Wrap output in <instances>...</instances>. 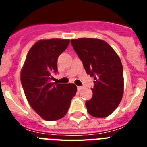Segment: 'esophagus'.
I'll return each instance as SVG.
<instances>
[{"instance_id": "obj_1", "label": "esophagus", "mask_w": 147, "mask_h": 147, "mask_svg": "<svg viewBox=\"0 0 147 147\" xmlns=\"http://www.w3.org/2000/svg\"><path fill=\"white\" fill-rule=\"evenodd\" d=\"M83 88L82 87H81V86H78V87H77V89H78V92H80L81 90Z\"/></svg>"}]
</instances>
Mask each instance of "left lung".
<instances>
[{"label":"left lung","mask_w":147,"mask_h":147,"mask_svg":"<svg viewBox=\"0 0 147 147\" xmlns=\"http://www.w3.org/2000/svg\"><path fill=\"white\" fill-rule=\"evenodd\" d=\"M71 43L87 74L94 77L93 96L85 102L90 115L106 117L121 102L123 72L120 57L107 42L100 39H71Z\"/></svg>","instance_id":"obj_1"}]
</instances>
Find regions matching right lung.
Instances as JSON below:
<instances>
[{
	"label": "right lung",
	"mask_w": 147,
	"mask_h": 147,
	"mask_svg": "<svg viewBox=\"0 0 147 147\" xmlns=\"http://www.w3.org/2000/svg\"><path fill=\"white\" fill-rule=\"evenodd\" d=\"M67 39L40 40L31 47L20 72V81L31 107L46 121H57L67 114L77 87L72 83L51 82L58 57L69 44Z\"/></svg>",
	"instance_id": "1"
}]
</instances>
